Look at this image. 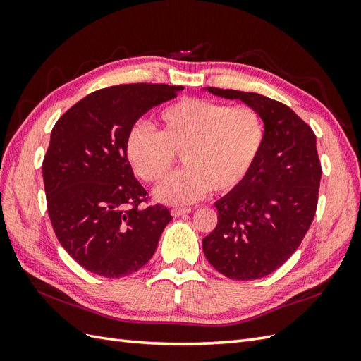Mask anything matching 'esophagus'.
Segmentation results:
<instances>
[{
    "label": "esophagus",
    "mask_w": 361,
    "mask_h": 361,
    "mask_svg": "<svg viewBox=\"0 0 361 361\" xmlns=\"http://www.w3.org/2000/svg\"><path fill=\"white\" fill-rule=\"evenodd\" d=\"M192 209L191 207H173L171 209V215L173 216H182L185 214H190Z\"/></svg>",
    "instance_id": "esophagus-1"
}]
</instances>
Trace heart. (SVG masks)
I'll return each mask as SVG.
<instances>
[{"mask_svg":"<svg viewBox=\"0 0 361 361\" xmlns=\"http://www.w3.org/2000/svg\"><path fill=\"white\" fill-rule=\"evenodd\" d=\"M159 133L135 125L125 141L126 158L135 174L155 183L176 161L185 167L155 190L164 203L185 204L211 188L227 192L241 183L264 145V120L255 108L228 106L200 97L174 102L158 116Z\"/></svg>","mask_w":361,"mask_h":361,"instance_id":"b5f03b06","label":"heart"}]
</instances>
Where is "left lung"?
<instances>
[{
  "instance_id": "8db88e82",
  "label": "left lung",
  "mask_w": 361,
  "mask_h": 361,
  "mask_svg": "<svg viewBox=\"0 0 361 361\" xmlns=\"http://www.w3.org/2000/svg\"><path fill=\"white\" fill-rule=\"evenodd\" d=\"M204 90L255 108L265 128L245 179L215 202L218 223L203 239L204 256L228 279H262L297 251L313 221L322 176L316 135L288 105L267 96Z\"/></svg>"
}]
</instances>
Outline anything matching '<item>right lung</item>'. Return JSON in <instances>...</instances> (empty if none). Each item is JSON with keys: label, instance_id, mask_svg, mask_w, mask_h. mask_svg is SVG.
<instances>
[{"label": "right lung", "instance_id": "obj_1", "mask_svg": "<svg viewBox=\"0 0 361 361\" xmlns=\"http://www.w3.org/2000/svg\"><path fill=\"white\" fill-rule=\"evenodd\" d=\"M182 85L123 84L87 94L51 133L42 164L49 220L60 244L93 274L118 279L143 268L173 220L162 204L141 207L147 191L126 158L129 129Z\"/></svg>", "mask_w": 361, "mask_h": 361}]
</instances>
